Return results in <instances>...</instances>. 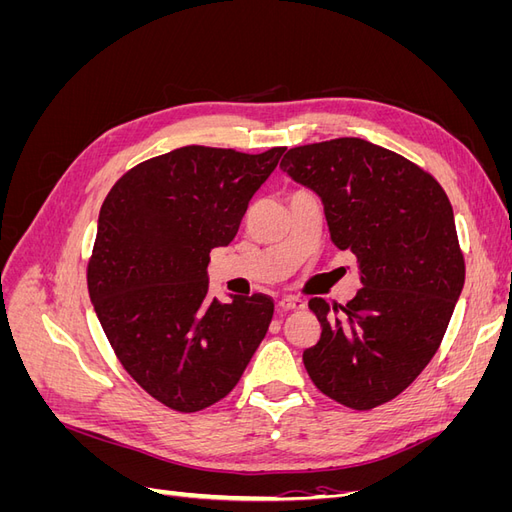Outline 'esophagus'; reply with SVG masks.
<instances>
[{
  "mask_svg": "<svg viewBox=\"0 0 512 512\" xmlns=\"http://www.w3.org/2000/svg\"><path fill=\"white\" fill-rule=\"evenodd\" d=\"M277 307H280L282 314H286V312H297V309H305V301L288 297V299H282L280 303H277Z\"/></svg>",
  "mask_w": 512,
  "mask_h": 512,
  "instance_id": "1",
  "label": "esophagus"
}]
</instances>
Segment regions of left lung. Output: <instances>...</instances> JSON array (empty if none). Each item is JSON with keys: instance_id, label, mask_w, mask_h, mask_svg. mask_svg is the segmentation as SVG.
I'll return each mask as SVG.
<instances>
[{"instance_id": "left-lung-1", "label": "left lung", "mask_w": 512, "mask_h": 512, "mask_svg": "<svg viewBox=\"0 0 512 512\" xmlns=\"http://www.w3.org/2000/svg\"><path fill=\"white\" fill-rule=\"evenodd\" d=\"M280 168L318 194L331 241L361 269L344 307L309 301L322 335L307 374L337 404L382 406L433 359L466 282L453 207L423 168L363 138L294 147Z\"/></svg>"}]
</instances>
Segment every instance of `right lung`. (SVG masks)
Instances as JSON below:
<instances>
[{"instance_id": "right-lung-1", "label": "right lung", "mask_w": 512, "mask_h": 512, "mask_svg": "<svg viewBox=\"0 0 512 512\" xmlns=\"http://www.w3.org/2000/svg\"><path fill=\"white\" fill-rule=\"evenodd\" d=\"M284 151L181 147L128 170L100 209L91 303L123 369L177 412L226 397L269 331L273 301L211 299L207 267Z\"/></svg>"}]
</instances>
